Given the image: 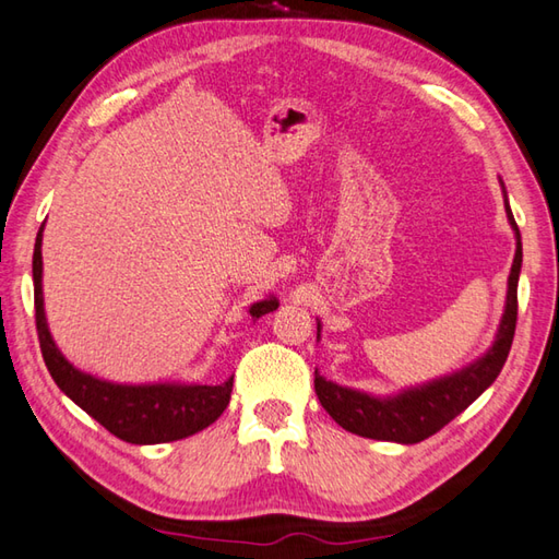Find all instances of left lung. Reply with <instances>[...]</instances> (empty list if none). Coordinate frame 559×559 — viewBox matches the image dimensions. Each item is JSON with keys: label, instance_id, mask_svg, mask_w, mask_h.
I'll list each match as a JSON object with an SVG mask.
<instances>
[{"label": "left lung", "instance_id": "1", "mask_svg": "<svg viewBox=\"0 0 559 559\" xmlns=\"http://www.w3.org/2000/svg\"><path fill=\"white\" fill-rule=\"evenodd\" d=\"M507 214L519 243H515V258L509 275L507 311H503L501 329L491 350L481 360L465 367L457 374L438 379V382H430L420 389H411V392H404L394 399H374L353 392V389L325 382L319 372H313L316 396H319L321 406L333 416L335 424L362 438L394 440V443L406 445L420 443V440L438 433L452 418L460 416L499 377L511 350L515 321H519V272L523 260L521 234L513 221L509 202Z\"/></svg>", "mask_w": 559, "mask_h": 559}]
</instances>
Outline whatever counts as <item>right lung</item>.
Wrapping results in <instances>:
<instances>
[{
    "instance_id": "right-lung-1",
    "label": "right lung",
    "mask_w": 559,
    "mask_h": 559,
    "mask_svg": "<svg viewBox=\"0 0 559 559\" xmlns=\"http://www.w3.org/2000/svg\"><path fill=\"white\" fill-rule=\"evenodd\" d=\"M40 240H44V226H40L34 248V307H36V331L40 353L52 382L66 392L82 411L99 420L111 436L133 445H155L182 440L199 433L224 414L230 402L234 377L224 384H148V386H126L94 379L75 370L66 357L60 355L50 338L46 313H44V289H40V272H44V258H40ZM277 309L275 299L258 301L250 307L252 319Z\"/></svg>"
}]
</instances>
